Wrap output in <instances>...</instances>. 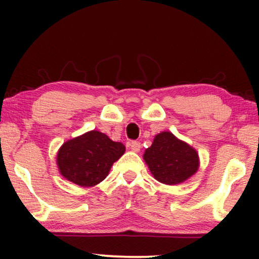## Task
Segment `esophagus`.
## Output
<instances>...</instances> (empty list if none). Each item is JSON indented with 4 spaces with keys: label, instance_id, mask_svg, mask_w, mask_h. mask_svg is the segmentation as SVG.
Returning <instances> with one entry per match:
<instances>
[{
    "label": "esophagus",
    "instance_id": "34e87169",
    "mask_svg": "<svg viewBox=\"0 0 259 259\" xmlns=\"http://www.w3.org/2000/svg\"><path fill=\"white\" fill-rule=\"evenodd\" d=\"M130 148H132V151H134V152H139L140 148H141V144H140L139 141H132L129 144Z\"/></svg>",
    "mask_w": 259,
    "mask_h": 259
}]
</instances>
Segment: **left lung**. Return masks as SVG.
I'll use <instances>...</instances> for the list:
<instances>
[{
	"instance_id": "left-lung-1",
	"label": "left lung",
	"mask_w": 259,
	"mask_h": 259,
	"mask_svg": "<svg viewBox=\"0 0 259 259\" xmlns=\"http://www.w3.org/2000/svg\"><path fill=\"white\" fill-rule=\"evenodd\" d=\"M144 159L156 180L165 185H177L187 180L200 165L195 148L169 132L156 135L151 147L145 151Z\"/></svg>"
}]
</instances>
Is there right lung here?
<instances>
[{
    "label": "right lung",
    "mask_w": 259,
    "mask_h": 259,
    "mask_svg": "<svg viewBox=\"0 0 259 259\" xmlns=\"http://www.w3.org/2000/svg\"><path fill=\"white\" fill-rule=\"evenodd\" d=\"M125 152L121 142L112 141L106 134L85 133L64 142L57 153V165L67 180L91 187L105 180L115 160Z\"/></svg>",
    "instance_id": "1"
}]
</instances>
